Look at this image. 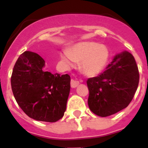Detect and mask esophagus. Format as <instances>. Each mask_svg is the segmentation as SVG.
Instances as JSON below:
<instances>
[{
    "label": "esophagus",
    "instance_id": "obj_1",
    "mask_svg": "<svg viewBox=\"0 0 148 148\" xmlns=\"http://www.w3.org/2000/svg\"><path fill=\"white\" fill-rule=\"evenodd\" d=\"M70 84H71L72 88H75V87H78V85L79 84V82H78V81H77V80H74V79H72Z\"/></svg>",
    "mask_w": 148,
    "mask_h": 148
}]
</instances>
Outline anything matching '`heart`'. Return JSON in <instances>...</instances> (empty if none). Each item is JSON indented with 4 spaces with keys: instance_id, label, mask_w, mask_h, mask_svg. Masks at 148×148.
I'll list each match as a JSON object with an SVG mask.
<instances>
[{
    "instance_id": "b5f03b06",
    "label": "heart",
    "mask_w": 148,
    "mask_h": 148,
    "mask_svg": "<svg viewBox=\"0 0 148 148\" xmlns=\"http://www.w3.org/2000/svg\"><path fill=\"white\" fill-rule=\"evenodd\" d=\"M110 52L104 44L92 41H82L74 44L69 50L61 53V63L71 68L75 61H80L81 70L88 76H94L104 70L109 59Z\"/></svg>"
}]
</instances>
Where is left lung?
Listing matches in <instances>:
<instances>
[{"instance_id": "8db88e82", "label": "left lung", "mask_w": 148, "mask_h": 148, "mask_svg": "<svg viewBox=\"0 0 148 148\" xmlns=\"http://www.w3.org/2000/svg\"><path fill=\"white\" fill-rule=\"evenodd\" d=\"M138 81V66L133 55L127 51L117 53L104 73L87 81L90 110L107 117L126 108L134 96Z\"/></svg>"}]
</instances>
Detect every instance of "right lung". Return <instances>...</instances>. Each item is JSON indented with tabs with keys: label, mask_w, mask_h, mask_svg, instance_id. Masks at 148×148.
Wrapping results in <instances>:
<instances>
[{
	"label": "right lung",
	"mask_w": 148,
	"mask_h": 148,
	"mask_svg": "<svg viewBox=\"0 0 148 148\" xmlns=\"http://www.w3.org/2000/svg\"><path fill=\"white\" fill-rule=\"evenodd\" d=\"M45 61L29 51L22 53L13 68L11 86L22 110L37 121L56 122L66 111L70 76L46 71Z\"/></svg>",
	"instance_id": "obj_1"
}]
</instances>
